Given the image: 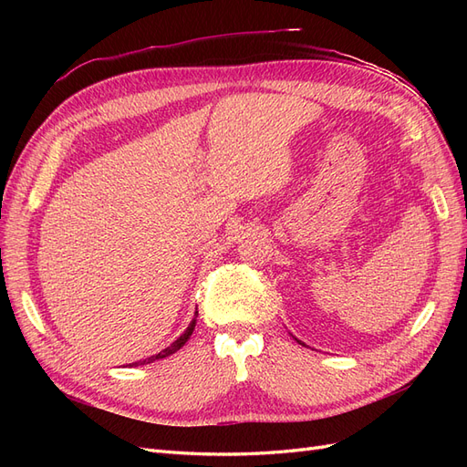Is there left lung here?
Masks as SVG:
<instances>
[{
	"instance_id": "left-lung-1",
	"label": "left lung",
	"mask_w": 467,
	"mask_h": 467,
	"mask_svg": "<svg viewBox=\"0 0 467 467\" xmlns=\"http://www.w3.org/2000/svg\"><path fill=\"white\" fill-rule=\"evenodd\" d=\"M298 343H300V341H298Z\"/></svg>"
}]
</instances>
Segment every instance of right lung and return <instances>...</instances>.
Listing matches in <instances>:
<instances>
[{
	"label": "right lung",
	"instance_id": "obj_1",
	"mask_svg": "<svg viewBox=\"0 0 467 467\" xmlns=\"http://www.w3.org/2000/svg\"><path fill=\"white\" fill-rule=\"evenodd\" d=\"M196 316H199V312L194 314V317H192V321L189 323V327H187V331L182 333L177 341H173L171 345H169L167 348H163L161 352H158V355H153V357H150V358H144V360H140V362H132V366H138V364H150V362H153V360H160V358H165V357H169V355H173V352H177L182 345H185L187 341H189V337L192 335V331H194V325H196Z\"/></svg>",
	"mask_w": 467,
	"mask_h": 467
}]
</instances>
